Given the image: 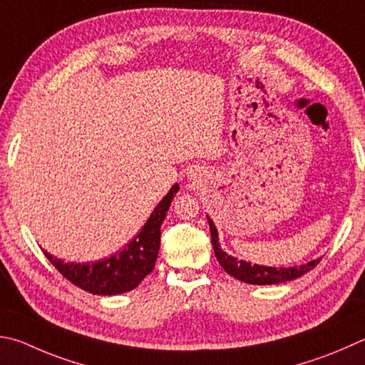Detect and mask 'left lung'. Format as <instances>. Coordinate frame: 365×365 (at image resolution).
I'll list each match as a JSON object with an SVG mask.
<instances>
[{"label": "left lung", "instance_id": "left-lung-1", "mask_svg": "<svg viewBox=\"0 0 365 365\" xmlns=\"http://www.w3.org/2000/svg\"><path fill=\"white\" fill-rule=\"evenodd\" d=\"M209 228H210V236H212V246H214V252L218 263L222 264V268L227 271L230 276L236 277L241 282L254 284V286H271V284H281L287 281H294L297 277H302L307 274L309 269H313L317 263L321 262V258H316V260H311L300 267H264V264H252L250 262L240 260L233 255H228L220 247V242H218V231L215 223L212 222V218L207 215Z\"/></svg>", "mask_w": 365, "mask_h": 365}]
</instances>
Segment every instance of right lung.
Here are the masks:
<instances>
[{"instance_id": "1", "label": "right lung", "mask_w": 365, "mask_h": 365, "mask_svg": "<svg viewBox=\"0 0 365 365\" xmlns=\"http://www.w3.org/2000/svg\"><path fill=\"white\" fill-rule=\"evenodd\" d=\"M180 190L178 183L169 190L147 223L134 240L118 254L97 262L76 263L63 262L44 250V255L63 277L79 289L94 295H118L135 289L155 268L161 242V225L168 214L170 202Z\"/></svg>"}]
</instances>
